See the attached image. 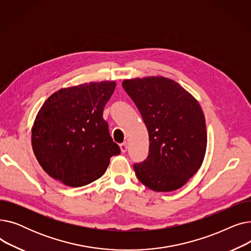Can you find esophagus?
Listing matches in <instances>:
<instances>
[{
    "mask_svg": "<svg viewBox=\"0 0 251 251\" xmlns=\"http://www.w3.org/2000/svg\"><path fill=\"white\" fill-rule=\"evenodd\" d=\"M120 149H121L122 152H126L127 151V142L126 141L120 144Z\"/></svg>",
    "mask_w": 251,
    "mask_h": 251,
    "instance_id": "esophagus-1",
    "label": "esophagus"
}]
</instances>
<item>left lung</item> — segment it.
Listing matches in <instances>:
<instances>
[{
	"instance_id": "1",
	"label": "left lung",
	"mask_w": 251,
	"mask_h": 251,
	"mask_svg": "<svg viewBox=\"0 0 251 251\" xmlns=\"http://www.w3.org/2000/svg\"><path fill=\"white\" fill-rule=\"evenodd\" d=\"M122 86L149 131L147 160L133 165L138 180L157 192L181 188L199 171L206 151L201 104L176 81L165 77L126 79Z\"/></svg>"
}]
</instances>
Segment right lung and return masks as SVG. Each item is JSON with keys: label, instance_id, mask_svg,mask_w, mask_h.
Here are the masks:
<instances>
[{"label": "right lung", "instance_id": "obj_1", "mask_svg": "<svg viewBox=\"0 0 251 251\" xmlns=\"http://www.w3.org/2000/svg\"><path fill=\"white\" fill-rule=\"evenodd\" d=\"M115 87V81H101L62 88L42 105L31 143L36 160L51 178L70 187L87 185L120 153L102 118Z\"/></svg>", "mask_w": 251, "mask_h": 251}]
</instances>
